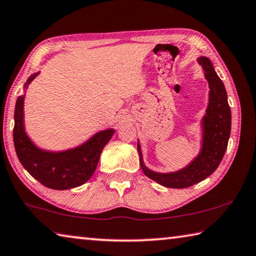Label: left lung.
Returning a JSON list of instances; mask_svg holds the SVG:
<instances>
[{
    "instance_id": "obj_1",
    "label": "left lung",
    "mask_w": 256,
    "mask_h": 256,
    "mask_svg": "<svg viewBox=\"0 0 256 256\" xmlns=\"http://www.w3.org/2000/svg\"><path fill=\"white\" fill-rule=\"evenodd\" d=\"M198 62L205 72L210 90L206 115L202 118V148L198 156L189 166L176 172L159 174L144 166L140 144H138L140 164L144 174L168 188H187L206 179L218 168L228 144L232 116L225 86L214 70L210 60L200 57L198 58Z\"/></svg>"
}]
</instances>
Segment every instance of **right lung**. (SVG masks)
Masks as SVG:
<instances>
[{"mask_svg":"<svg viewBox=\"0 0 256 256\" xmlns=\"http://www.w3.org/2000/svg\"><path fill=\"white\" fill-rule=\"evenodd\" d=\"M39 72L26 80V87ZM23 100L18 96L14 112L13 141L21 164L40 184L54 190H66L85 184L98 164L103 148L113 136L114 130H104L80 146L64 152H48L36 148L23 126Z\"/></svg>","mask_w":256,"mask_h":256,"instance_id":"right-lung-1","label":"right lung"}]
</instances>
